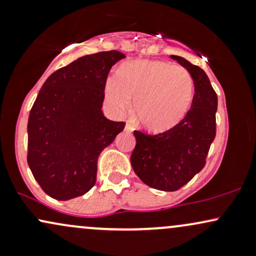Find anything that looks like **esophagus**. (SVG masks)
Here are the masks:
<instances>
[{
	"instance_id": "esophagus-1",
	"label": "esophagus",
	"mask_w": 256,
	"mask_h": 256,
	"mask_svg": "<svg viewBox=\"0 0 256 256\" xmlns=\"http://www.w3.org/2000/svg\"><path fill=\"white\" fill-rule=\"evenodd\" d=\"M125 130L126 131H131L132 130V126L130 124H126L125 125Z\"/></svg>"
}]
</instances>
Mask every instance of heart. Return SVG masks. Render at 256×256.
<instances>
[{
    "instance_id": "b5f03b06",
    "label": "heart",
    "mask_w": 256,
    "mask_h": 256,
    "mask_svg": "<svg viewBox=\"0 0 256 256\" xmlns=\"http://www.w3.org/2000/svg\"><path fill=\"white\" fill-rule=\"evenodd\" d=\"M194 82L184 67L166 61L126 62L106 83V100L116 113L130 110L149 132H165L178 125L192 101Z\"/></svg>"
}]
</instances>
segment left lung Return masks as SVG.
I'll list each match as a JSON object with an SVG mask.
<instances>
[{
  "instance_id": "left-lung-1",
  "label": "left lung",
  "mask_w": 256,
  "mask_h": 256,
  "mask_svg": "<svg viewBox=\"0 0 256 256\" xmlns=\"http://www.w3.org/2000/svg\"><path fill=\"white\" fill-rule=\"evenodd\" d=\"M189 71L195 85L190 110L171 130L158 134L134 131L136 146L131 165L143 183L162 192H176L189 183L206 165L216 138L218 98L202 68L184 58L171 55Z\"/></svg>"
}]
</instances>
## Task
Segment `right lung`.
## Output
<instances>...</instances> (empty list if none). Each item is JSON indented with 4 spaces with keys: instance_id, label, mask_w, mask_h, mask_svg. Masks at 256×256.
Listing matches in <instances>:
<instances>
[{
    "instance_id": "add662e5",
    "label": "right lung",
    "mask_w": 256,
    "mask_h": 256,
    "mask_svg": "<svg viewBox=\"0 0 256 256\" xmlns=\"http://www.w3.org/2000/svg\"><path fill=\"white\" fill-rule=\"evenodd\" d=\"M116 50L77 58L49 76L28 122V164L46 195L66 201L96 183L101 152L125 128L104 116V88Z\"/></svg>"
}]
</instances>
